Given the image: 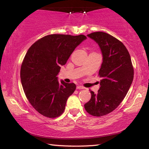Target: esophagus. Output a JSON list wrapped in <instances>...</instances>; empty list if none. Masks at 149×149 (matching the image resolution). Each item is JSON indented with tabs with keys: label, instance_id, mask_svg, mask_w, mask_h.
<instances>
[{
	"label": "esophagus",
	"instance_id": "34e87169",
	"mask_svg": "<svg viewBox=\"0 0 149 149\" xmlns=\"http://www.w3.org/2000/svg\"><path fill=\"white\" fill-rule=\"evenodd\" d=\"M76 88H77V89H84V87L81 86V85H77Z\"/></svg>",
	"mask_w": 149,
	"mask_h": 149
}]
</instances>
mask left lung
<instances>
[{
  "label": "left lung",
  "instance_id": "obj_1",
  "mask_svg": "<svg viewBox=\"0 0 149 149\" xmlns=\"http://www.w3.org/2000/svg\"><path fill=\"white\" fill-rule=\"evenodd\" d=\"M87 36L99 45L102 63L99 72L101 77L97 93L90 91L91 98L84 105L93 116H102L114 110L124 99L132 84L134 71L129 52L119 40L104 32Z\"/></svg>",
  "mask_w": 149,
  "mask_h": 149
}]
</instances>
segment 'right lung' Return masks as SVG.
I'll list each match as a JSON object with an SVG mask.
<instances>
[{
    "mask_svg": "<svg viewBox=\"0 0 149 149\" xmlns=\"http://www.w3.org/2000/svg\"><path fill=\"white\" fill-rule=\"evenodd\" d=\"M87 39L84 35L52 34L43 37L27 50L20 78L27 99L39 114L54 118L64 112L68 97L76 88L74 83L58 81L64 65L75 48Z\"/></svg>",
    "mask_w": 149,
    "mask_h": 149,
    "instance_id": "1",
    "label": "right lung"
}]
</instances>
